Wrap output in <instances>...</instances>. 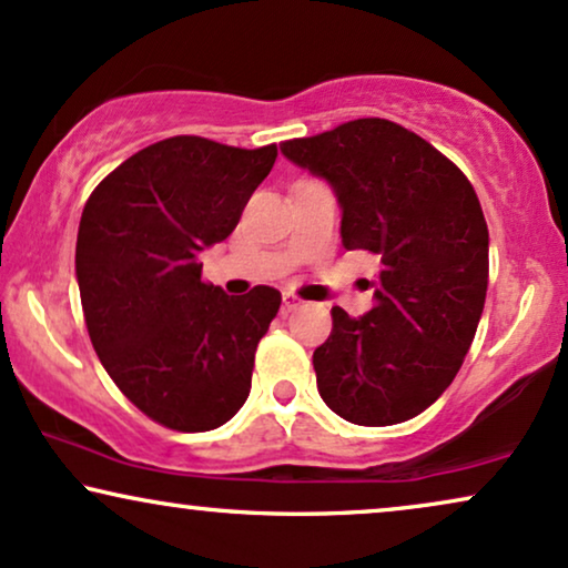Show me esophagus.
I'll list each match as a JSON object with an SVG mask.
<instances>
[{
  "mask_svg": "<svg viewBox=\"0 0 568 568\" xmlns=\"http://www.w3.org/2000/svg\"><path fill=\"white\" fill-rule=\"evenodd\" d=\"M302 305V302H300V297H294V294L292 292H286L284 294V311L286 313H292V311H297V307Z\"/></svg>",
  "mask_w": 568,
  "mask_h": 568,
  "instance_id": "34e87169",
  "label": "esophagus"
}]
</instances>
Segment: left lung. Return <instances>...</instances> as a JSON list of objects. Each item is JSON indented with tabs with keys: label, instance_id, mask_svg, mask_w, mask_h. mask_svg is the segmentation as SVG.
I'll return each mask as SVG.
<instances>
[{
	"label": "left lung",
	"instance_id": "1",
	"mask_svg": "<svg viewBox=\"0 0 568 568\" xmlns=\"http://www.w3.org/2000/svg\"><path fill=\"white\" fill-rule=\"evenodd\" d=\"M323 176L342 209V245L381 257L375 307L331 311L313 352L321 399L381 428L428 409L452 386L488 292V224L462 169L402 124L365 116L282 143Z\"/></svg>",
	"mask_w": 568,
	"mask_h": 568
}]
</instances>
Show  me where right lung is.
Here are the masks:
<instances>
[{
	"label": "right lung",
	"instance_id": "right-lung-1",
	"mask_svg": "<svg viewBox=\"0 0 568 568\" xmlns=\"http://www.w3.org/2000/svg\"><path fill=\"white\" fill-rule=\"evenodd\" d=\"M276 145L159 140L99 182L80 216L75 274L88 336L116 388L159 425L203 433L237 415L282 294L230 297L201 278L266 180Z\"/></svg>",
	"mask_w": 568,
	"mask_h": 568
}]
</instances>
